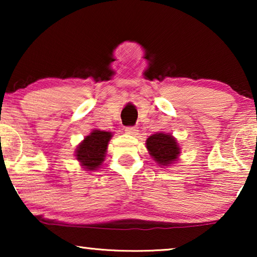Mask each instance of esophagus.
<instances>
[{
    "mask_svg": "<svg viewBox=\"0 0 257 257\" xmlns=\"http://www.w3.org/2000/svg\"><path fill=\"white\" fill-rule=\"evenodd\" d=\"M125 132L130 136H136L138 135V128L135 127V126H127V127H125Z\"/></svg>",
    "mask_w": 257,
    "mask_h": 257,
    "instance_id": "34e87169",
    "label": "esophagus"
}]
</instances>
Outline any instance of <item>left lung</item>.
I'll list each match as a JSON object with an SVG mask.
<instances>
[{
	"mask_svg": "<svg viewBox=\"0 0 257 257\" xmlns=\"http://www.w3.org/2000/svg\"><path fill=\"white\" fill-rule=\"evenodd\" d=\"M146 149L160 167H170L179 160L181 147L171 133L157 132L146 140Z\"/></svg>",
	"mask_w": 257,
	"mask_h": 257,
	"instance_id": "1",
	"label": "left lung"
}]
</instances>
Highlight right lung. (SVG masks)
Instances as JSON below:
<instances>
[{"label":"right lung","mask_w":257,"mask_h":257,"mask_svg":"<svg viewBox=\"0 0 257 257\" xmlns=\"http://www.w3.org/2000/svg\"><path fill=\"white\" fill-rule=\"evenodd\" d=\"M112 132L93 128L76 147L75 157L84 171L93 172L100 168L106 157Z\"/></svg>","instance_id":"right-lung-1"}]
</instances>
